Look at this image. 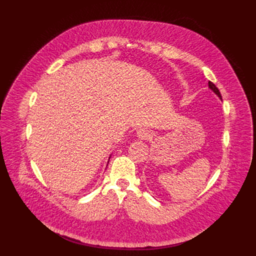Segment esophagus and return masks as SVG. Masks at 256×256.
<instances>
[{
  "instance_id": "obj_1",
  "label": "esophagus",
  "mask_w": 256,
  "mask_h": 256,
  "mask_svg": "<svg viewBox=\"0 0 256 256\" xmlns=\"http://www.w3.org/2000/svg\"><path fill=\"white\" fill-rule=\"evenodd\" d=\"M136 134H138V136L140 138H142V140H148V138H150V136H151V132H150L148 130H146V128H140V130H138Z\"/></svg>"
}]
</instances>
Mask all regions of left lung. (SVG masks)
<instances>
[{"label": "left lung", "instance_id": "left-lung-1", "mask_svg": "<svg viewBox=\"0 0 256 256\" xmlns=\"http://www.w3.org/2000/svg\"><path fill=\"white\" fill-rule=\"evenodd\" d=\"M208 87H210V89H212L218 96V98L220 99H222V95H221V93H220V91H218V89L216 87V85L212 83V82H208Z\"/></svg>", "mask_w": 256, "mask_h": 256}]
</instances>
